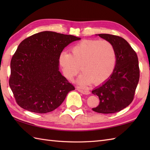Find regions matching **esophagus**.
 <instances>
[{
    "label": "esophagus",
    "instance_id": "obj_1",
    "mask_svg": "<svg viewBox=\"0 0 150 150\" xmlns=\"http://www.w3.org/2000/svg\"><path fill=\"white\" fill-rule=\"evenodd\" d=\"M77 90L79 92H81V93H82V94H84V95H89V94H90V91H88V90H81V89H79V88H77Z\"/></svg>",
    "mask_w": 150,
    "mask_h": 150
}]
</instances>
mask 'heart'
I'll return each instance as SVG.
<instances>
[{
	"instance_id": "1",
	"label": "heart",
	"mask_w": 150,
	"mask_h": 150,
	"mask_svg": "<svg viewBox=\"0 0 150 150\" xmlns=\"http://www.w3.org/2000/svg\"><path fill=\"white\" fill-rule=\"evenodd\" d=\"M71 54L62 52L59 63L63 75L71 79L81 69L83 73L77 82L86 86L94 82L103 83L112 74L116 64V52L113 45L106 40H84L73 46Z\"/></svg>"
}]
</instances>
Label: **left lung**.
<instances>
[{
  "mask_svg": "<svg viewBox=\"0 0 150 150\" xmlns=\"http://www.w3.org/2000/svg\"><path fill=\"white\" fill-rule=\"evenodd\" d=\"M97 35L113 44L116 52V64L108 80L95 88L92 93L100 100L93 111L100 113L120 111L132 103L140 77L137 53L123 38L110 34Z\"/></svg>",
  "mask_w": 150,
  "mask_h": 150,
  "instance_id": "1",
  "label": "left lung"
}]
</instances>
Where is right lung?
<instances>
[{
    "label": "right lung",
    "mask_w": 150,
    "mask_h": 150,
    "mask_svg": "<svg viewBox=\"0 0 150 150\" xmlns=\"http://www.w3.org/2000/svg\"><path fill=\"white\" fill-rule=\"evenodd\" d=\"M81 38L42 31L22 40L11 60L9 84L17 103L38 113L52 111L75 87L59 71V56Z\"/></svg>",
    "instance_id": "1"
}]
</instances>
